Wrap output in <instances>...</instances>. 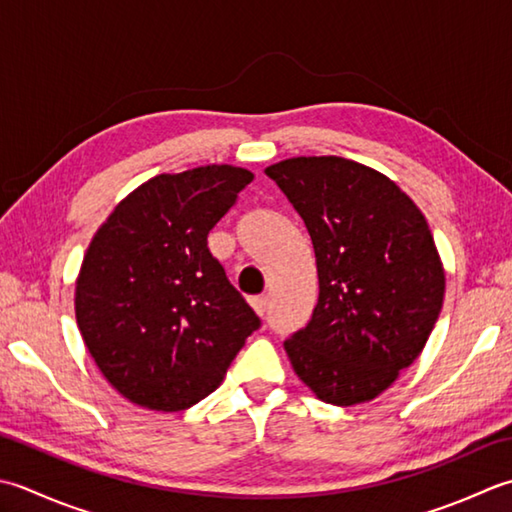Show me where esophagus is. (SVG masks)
<instances>
[{"label":"esophagus","mask_w":512,"mask_h":512,"mask_svg":"<svg viewBox=\"0 0 512 512\" xmlns=\"http://www.w3.org/2000/svg\"><path fill=\"white\" fill-rule=\"evenodd\" d=\"M249 302H252V307H254V311H256L258 316H265L267 314V302H269L267 296H254Z\"/></svg>","instance_id":"1"}]
</instances>
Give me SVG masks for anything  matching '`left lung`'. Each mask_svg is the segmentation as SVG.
Segmentation results:
<instances>
[{
  "mask_svg": "<svg viewBox=\"0 0 512 512\" xmlns=\"http://www.w3.org/2000/svg\"><path fill=\"white\" fill-rule=\"evenodd\" d=\"M265 174L316 252L318 305L285 340L291 367L322 402H371L417 360L442 311L429 223L389 176L342 156H294Z\"/></svg>",
  "mask_w": 512,
  "mask_h": 512,
  "instance_id": "1",
  "label": "left lung"
}]
</instances>
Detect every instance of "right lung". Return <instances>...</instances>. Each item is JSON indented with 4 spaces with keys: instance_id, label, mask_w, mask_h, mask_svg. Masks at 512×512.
<instances>
[{
    "instance_id": "right-lung-1",
    "label": "right lung",
    "mask_w": 512,
    "mask_h": 512,
    "mask_svg": "<svg viewBox=\"0 0 512 512\" xmlns=\"http://www.w3.org/2000/svg\"><path fill=\"white\" fill-rule=\"evenodd\" d=\"M254 174L203 165L159 174L114 207L83 254L75 316L92 360L125 400L183 411L223 382L260 320L207 249Z\"/></svg>"
}]
</instances>
